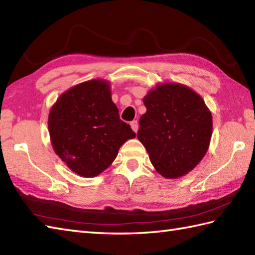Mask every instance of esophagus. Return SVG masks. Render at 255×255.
I'll return each instance as SVG.
<instances>
[{
	"instance_id": "34e87169",
	"label": "esophagus",
	"mask_w": 255,
	"mask_h": 255,
	"mask_svg": "<svg viewBox=\"0 0 255 255\" xmlns=\"http://www.w3.org/2000/svg\"><path fill=\"white\" fill-rule=\"evenodd\" d=\"M130 126H131V128H132V130H133L134 132H137V131H138L139 125H138V122H137V121H132V122L130 123Z\"/></svg>"
}]
</instances>
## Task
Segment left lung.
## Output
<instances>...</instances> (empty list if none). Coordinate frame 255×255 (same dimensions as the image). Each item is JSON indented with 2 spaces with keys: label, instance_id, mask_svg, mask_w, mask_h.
Returning <instances> with one entry per match:
<instances>
[{
  "label": "left lung",
  "instance_id": "8db88e82",
  "mask_svg": "<svg viewBox=\"0 0 255 255\" xmlns=\"http://www.w3.org/2000/svg\"><path fill=\"white\" fill-rule=\"evenodd\" d=\"M137 138L155 171L165 178L188 174L207 153L213 116L203 97L176 82L156 84L143 97Z\"/></svg>",
  "mask_w": 255,
  "mask_h": 255
}]
</instances>
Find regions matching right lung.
Segmentation results:
<instances>
[{"label":"right lung","instance_id":"obj_1","mask_svg":"<svg viewBox=\"0 0 255 255\" xmlns=\"http://www.w3.org/2000/svg\"><path fill=\"white\" fill-rule=\"evenodd\" d=\"M118 113L111 83L104 79L72 86L52 105L48 116L51 145L75 174H101L116 159L119 148L136 137Z\"/></svg>","mask_w":255,"mask_h":255}]
</instances>
